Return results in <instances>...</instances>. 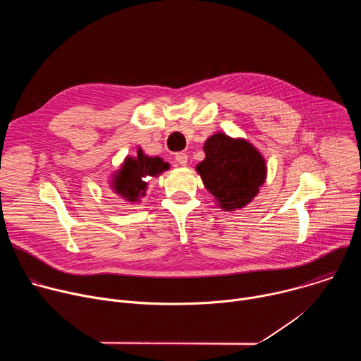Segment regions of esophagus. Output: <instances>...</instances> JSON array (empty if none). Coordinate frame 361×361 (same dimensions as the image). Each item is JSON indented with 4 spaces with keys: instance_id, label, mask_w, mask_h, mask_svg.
<instances>
[{
    "instance_id": "34e87169",
    "label": "esophagus",
    "mask_w": 361,
    "mask_h": 361,
    "mask_svg": "<svg viewBox=\"0 0 361 361\" xmlns=\"http://www.w3.org/2000/svg\"><path fill=\"white\" fill-rule=\"evenodd\" d=\"M187 159H188V156L185 152H177L176 154V161H177V164L178 166H187Z\"/></svg>"
}]
</instances>
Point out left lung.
I'll list each match as a JSON object with an SVG mask.
<instances>
[{
    "instance_id": "8db88e82",
    "label": "left lung",
    "mask_w": 361,
    "mask_h": 361,
    "mask_svg": "<svg viewBox=\"0 0 361 361\" xmlns=\"http://www.w3.org/2000/svg\"><path fill=\"white\" fill-rule=\"evenodd\" d=\"M205 159L195 167L204 187L224 212L243 209L267 178L262 152L244 138L216 133L204 142Z\"/></svg>"
}]
</instances>
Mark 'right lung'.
<instances>
[{"mask_svg":"<svg viewBox=\"0 0 361 361\" xmlns=\"http://www.w3.org/2000/svg\"><path fill=\"white\" fill-rule=\"evenodd\" d=\"M169 169L170 164L161 157H149L138 147L135 156H127L120 169L111 174L110 187L120 198L140 202L148 187L145 177H159Z\"/></svg>","mask_w":361,"mask_h":361,"instance_id":"right-lung-1","label":"right lung"}]
</instances>
